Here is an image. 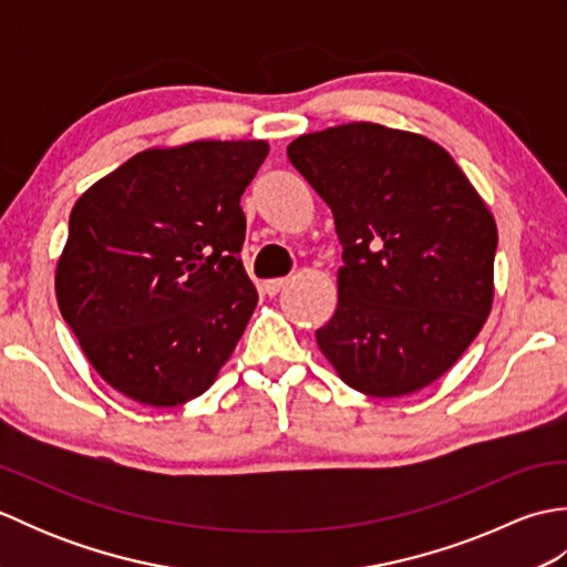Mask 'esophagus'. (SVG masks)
Here are the masks:
<instances>
[{
	"label": "esophagus",
	"mask_w": 567,
	"mask_h": 567,
	"mask_svg": "<svg viewBox=\"0 0 567 567\" xmlns=\"http://www.w3.org/2000/svg\"><path fill=\"white\" fill-rule=\"evenodd\" d=\"M287 282H290V280H287V277H275V280H265V282H262V290H265V295L275 297L277 292L285 290Z\"/></svg>",
	"instance_id": "1"
}]
</instances>
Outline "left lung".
Wrapping results in <instances>:
<instances>
[{"label":"left lung","mask_w":567,"mask_h":567,"mask_svg":"<svg viewBox=\"0 0 567 567\" xmlns=\"http://www.w3.org/2000/svg\"><path fill=\"white\" fill-rule=\"evenodd\" d=\"M287 158L329 204L343 246L321 353L370 396L436 382L495 297L497 224L483 197L439 143L370 122L299 136Z\"/></svg>","instance_id":"obj_1"}]
</instances>
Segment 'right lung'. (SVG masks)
<instances>
[{
	"label": "right lung",
	"instance_id": "obj_1",
	"mask_svg": "<svg viewBox=\"0 0 567 567\" xmlns=\"http://www.w3.org/2000/svg\"><path fill=\"white\" fill-rule=\"evenodd\" d=\"M265 141H192L136 153L70 212L55 270L60 315L92 368L148 406L212 388L258 292L240 262Z\"/></svg>",
	"mask_w": 567,
	"mask_h": 567
}]
</instances>
